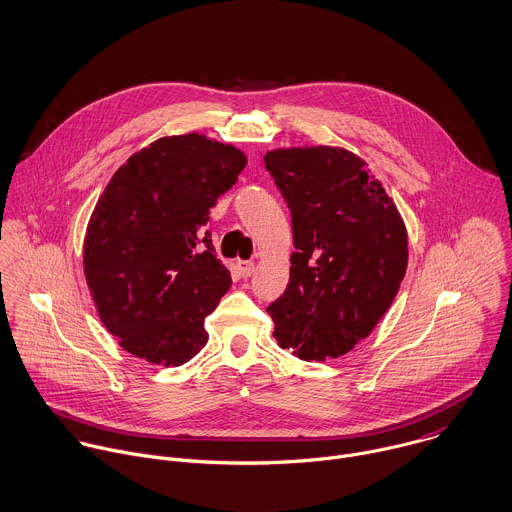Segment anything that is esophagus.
Here are the masks:
<instances>
[{"label": "esophagus", "mask_w": 512, "mask_h": 512, "mask_svg": "<svg viewBox=\"0 0 512 512\" xmlns=\"http://www.w3.org/2000/svg\"><path fill=\"white\" fill-rule=\"evenodd\" d=\"M236 266H238V272H240L244 278L254 272V262H250V260H238Z\"/></svg>", "instance_id": "obj_1"}]
</instances>
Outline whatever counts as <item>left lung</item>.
Segmentation results:
<instances>
[{"instance_id": "8db88e82", "label": "left lung", "mask_w": 512, "mask_h": 512, "mask_svg": "<svg viewBox=\"0 0 512 512\" xmlns=\"http://www.w3.org/2000/svg\"><path fill=\"white\" fill-rule=\"evenodd\" d=\"M266 170L292 214L284 294L266 310L274 338L302 360L338 358L392 304L408 264L404 222L364 160L344 148L274 150Z\"/></svg>"}]
</instances>
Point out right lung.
<instances>
[{"instance_id": "1", "label": "right lung", "mask_w": 512, "mask_h": 512, "mask_svg": "<svg viewBox=\"0 0 512 512\" xmlns=\"http://www.w3.org/2000/svg\"><path fill=\"white\" fill-rule=\"evenodd\" d=\"M244 166L238 148L186 134L152 142L112 176L86 230L84 272L130 354L180 366L208 342L204 320L232 284L208 214Z\"/></svg>"}]
</instances>
